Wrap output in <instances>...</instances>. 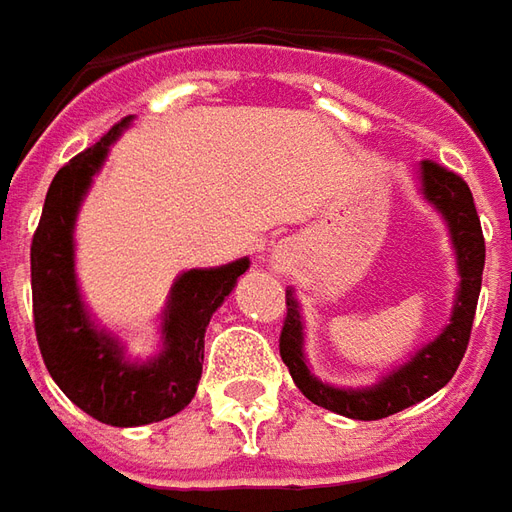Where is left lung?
I'll return each mask as SVG.
<instances>
[{
    "instance_id": "8db88e82",
    "label": "left lung",
    "mask_w": 512,
    "mask_h": 512,
    "mask_svg": "<svg viewBox=\"0 0 512 512\" xmlns=\"http://www.w3.org/2000/svg\"><path fill=\"white\" fill-rule=\"evenodd\" d=\"M422 190L424 198L430 204H436L438 212L447 217L449 231H452V245L458 250L460 292L452 322L436 342H430L424 350H419L416 358L400 366L394 375L378 383L375 389L344 391L325 386L308 372L306 361H303V350H300V344H303L300 311H297L292 292H286V317L284 328H281V339H278V350H281L284 364L289 366V375L295 380L297 389L320 408L342 413V416H350V419L375 422V419H386L391 413L405 411L416 402H422L424 397L436 394L458 372L463 353L469 347L471 322H474L477 297H480L482 267H485V239H482L480 217H477V209H474L469 184L460 179L458 173H452V170L438 165L433 159H424Z\"/></svg>"
}]
</instances>
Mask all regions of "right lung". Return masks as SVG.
<instances>
[{
	"label": "right lung",
	"mask_w": 512,
	"mask_h": 512,
	"mask_svg": "<svg viewBox=\"0 0 512 512\" xmlns=\"http://www.w3.org/2000/svg\"><path fill=\"white\" fill-rule=\"evenodd\" d=\"M126 123L129 118L115 123L96 146L57 170L30 248L32 320L43 364L68 400L112 427L162 422L190 405L201 380L206 325L250 264L239 259L181 275L162 328L165 353L151 364H126L121 347L107 333L93 331L76 292L71 228L90 176Z\"/></svg>",
	"instance_id": "1"
}]
</instances>
